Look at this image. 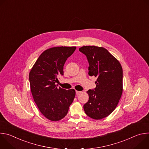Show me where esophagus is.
<instances>
[{
	"instance_id": "34e87169",
	"label": "esophagus",
	"mask_w": 149,
	"mask_h": 149,
	"mask_svg": "<svg viewBox=\"0 0 149 149\" xmlns=\"http://www.w3.org/2000/svg\"><path fill=\"white\" fill-rule=\"evenodd\" d=\"M82 93V91H76V94L77 95H79Z\"/></svg>"
}]
</instances>
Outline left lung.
Returning a JSON list of instances; mask_svg holds the SVG:
<instances>
[{
	"label": "left lung",
	"instance_id": "obj_1",
	"mask_svg": "<svg viewBox=\"0 0 149 149\" xmlns=\"http://www.w3.org/2000/svg\"><path fill=\"white\" fill-rule=\"evenodd\" d=\"M89 62L88 74L97 77L96 87L87 93L84 105L86 114L94 120L109 116L116 108L123 93V69L120 62L103 47L84 46L79 48Z\"/></svg>",
	"mask_w": 149,
	"mask_h": 149
}]
</instances>
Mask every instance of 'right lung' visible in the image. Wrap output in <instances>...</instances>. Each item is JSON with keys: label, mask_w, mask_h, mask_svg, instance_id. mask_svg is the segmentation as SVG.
Masks as SVG:
<instances>
[{"label": "right lung", "mask_w": 149, "mask_h": 149, "mask_svg": "<svg viewBox=\"0 0 149 149\" xmlns=\"http://www.w3.org/2000/svg\"><path fill=\"white\" fill-rule=\"evenodd\" d=\"M76 47H56L41 54L29 75L30 87L38 109L47 119L56 121L67 114L75 96L74 89L58 87V77L63 75L64 63Z\"/></svg>", "instance_id": "obj_1"}]
</instances>
